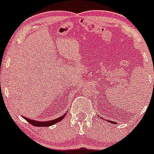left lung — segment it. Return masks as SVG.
Returning a JSON list of instances; mask_svg holds the SVG:
<instances>
[{
	"label": "left lung",
	"instance_id": "left-lung-1",
	"mask_svg": "<svg viewBox=\"0 0 154 154\" xmlns=\"http://www.w3.org/2000/svg\"><path fill=\"white\" fill-rule=\"evenodd\" d=\"M109 122H110V121H109ZM110 123H111V122H110ZM112 123H116L115 122H112Z\"/></svg>",
	"mask_w": 154,
	"mask_h": 154
}]
</instances>
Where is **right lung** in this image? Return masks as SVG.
<instances>
[{
  "instance_id": "add662e5",
  "label": "right lung",
  "mask_w": 154,
  "mask_h": 154,
  "mask_svg": "<svg viewBox=\"0 0 154 154\" xmlns=\"http://www.w3.org/2000/svg\"><path fill=\"white\" fill-rule=\"evenodd\" d=\"M66 114V113H65ZM65 114L63 115L61 117L58 118L56 119H53V120H50V121H46V122H38V121H35V120H32V119H28V118H24V119H26L27 122L31 124L32 126H52V125L55 124V123H58V122H60L61 120L63 119V118L65 116Z\"/></svg>"
}]
</instances>
